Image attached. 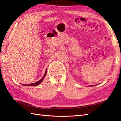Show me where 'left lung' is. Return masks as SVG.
Returning <instances> with one entry per match:
<instances>
[{"label":"left lung","mask_w":121,"mask_h":121,"mask_svg":"<svg viewBox=\"0 0 121 121\" xmlns=\"http://www.w3.org/2000/svg\"><path fill=\"white\" fill-rule=\"evenodd\" d=\"M94 86V85H92V86Z\"/></svg>","instance_id":"8db88e82"}]
</instances>
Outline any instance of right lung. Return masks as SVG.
Instances as JSON below:
<instances>
[{
	"label": "right lung",
	"instance_id": "right-lung-1",
	"mask_svg": "<svg viewBox=\"0 0 121 121\" xmlns=\"http://www.w3.org/2000/svg\"><path fill=\"white\" fill-rule=\"evenodd\" d=\"M46 71H47V69H46V71H45V74H44V76L43 77V78L40 80H39V81H38V82H36V83H31V84H26V85H24V84H22V85H25V86H37V85H38L39 84H40L42 82V81L43 80V79H44V77H45V75H46Z\"/></svg>",
	"mask_w": 121,
	"mask_h": 121
}]
</instances>
